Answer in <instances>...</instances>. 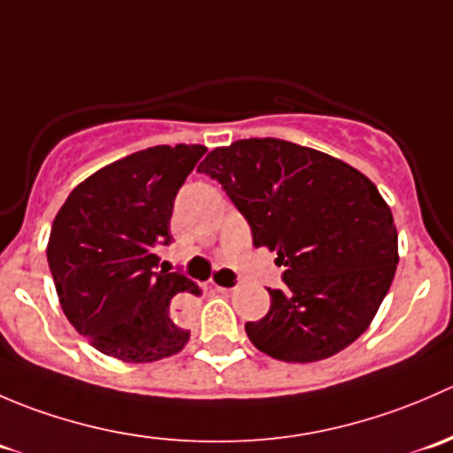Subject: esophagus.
I'll list each match as a JSON object with an SVG mask.
<instances>
[{
    "mask_svg": "<svg viewBox=\"0 0 453 453\" xmlns=\"http://www.w3.org/2000/svg\"><path fill=\"white\" fill-rule=\"evenodd\" d=\"M212 289L217 291V294H227V291H230V289H226V287H219V285H214Z\"/></svg>",
    "mask_w": 453,
    "mask_h": 453,
    "instance_id": "1",
    "label": "esophagus"
}]
</instances>
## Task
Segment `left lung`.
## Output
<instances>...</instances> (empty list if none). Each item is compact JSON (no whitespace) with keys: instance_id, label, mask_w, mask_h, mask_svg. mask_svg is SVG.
Wrapping results in <instances>:
<instances>
[{"instance_id":"1","label":"left lung","mask_w":453,"mask_h":453,"mask_svg":"<svg viewBox=\"0 0 453 453\" xmlns=\"http://www.w3.org/2000/svg\"><path fill=\"white\" fill-rule=\"evenodd\" d=\"M199 173L223 186L256 248L276 252L285 267V287L267 289V315L245 324L256 349L309 364L353 344L399 263L395 219L377 186L333 155L276 138L219 146Z\"/></svg>"}]
</instances>
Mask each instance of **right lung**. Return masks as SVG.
<instances>
[{
  "label": "right lung",
  "mask_w": 453,
  "mask_h": 453,
  "mask_svg": "<svg viewBox=\"0 0 453 453\" xmlns=\"http://www.w3.org/2000/svg\"><path fill=\"white\" fill-rule=\"evenodd\" d=\"M201 144L150 146L81 181L54 217L48 265L72 326L100 353L149 364L180 353L190 331L177 326L181 294L199 287L157 269L168 245L177 190L205 153Z\"/></svg>",
  "instance_id": "obj_1"
}]
</instances>
